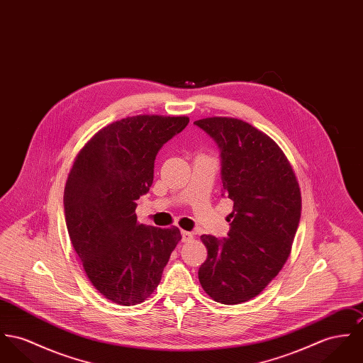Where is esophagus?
I'll return each instance as SVG.
<instances>
[{"mask_svg": "<svg viewBox=\"0 0 363 363\" xmlns=\"http://www.w3.org/2000/svg\"><path fill=\"white\" fill-rule=\"evenodd\" d=\"M194 239V233L192 232H186V230H182V242L186 243V242H191Z\"/></svg>", "mask_w": 363, "mask_h": 363, "instance_id": "1", "label": "esophagus"}]
</instances>
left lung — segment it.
<instances>
[{
  "label": "left lung",
  "instance_id": "8db88e82",
  "mask_svg": "<svg viewBox=\"0 0 363 363\" xmlns=\"http://www.w3.org/2000/svg\"><path fill=\"white\" fill-rule=\"evenodd\" d=\"M195 124L221 150L223 195L233 201L228 238L200 236L207 259L199 281L214 301L242 304L271 283L290 255L301 217L300 185L278 143L249 123L207 117Z\"/></svg>",
  "mask_w": 363,
  "mask_h": 363
}]
</instances>
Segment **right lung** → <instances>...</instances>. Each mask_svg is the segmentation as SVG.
<instances>
[{
	"instance_id": "1",
	"label": "right lung",
	"mask_w": 363,
	"mask_h": 363,
	"mask_svg": "<svg viewBox=\"0 0 363 363\" xmlns=\"http://www.w3.org/2000/svg\"><path fill=\"white\" fill-rule=\"evenodd\" d=\"M188 123L186 116L125 117L101 128L74 157L63 196L67 232L88 279L114 304L150 297L182 239L177 226L138 223L135 201L152 186L157 152Z\"/></svg>"
}]
</instances>
